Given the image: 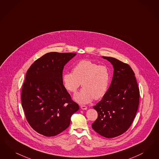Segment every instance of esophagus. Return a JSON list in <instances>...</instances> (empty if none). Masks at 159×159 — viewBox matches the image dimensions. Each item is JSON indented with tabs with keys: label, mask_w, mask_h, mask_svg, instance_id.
<instances>
[{
	"label": "esophagus",
	"mask_w": 159,
	"mask_h": 159,
	"mask_svg": "<svg viewBox=\"0 0 159 159\" xmlns=\"http://www.w3.org/2000/svg\"><path fill=\"white\" fill-rule=\"evenodd\" d=\"M81 108L82 110H87V107L85 105H81Z\"/></svg>",
	"instance_id": "esophagus-1"
}]
</instances>
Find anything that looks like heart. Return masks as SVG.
Returning <instances> with one entry per match:
<instances>
[{
    "mask_svg": "<svg viewBox=\"0 0 159 159\" xmlns=\"http://www.w3.org/2000/svg\"><path fill=\"white\" fill-rule=\"evenodd\" d=\"M62 82L64 88L73 93L77 92L81 84L83 88L74 99L77 102L85 104L106 94L109 86L110 73L106 66L84 60L74 66L72 73L63 74Z\"/></svg>",
    "mask_w": 159,
    "mask_h": 159,
    "instance_id": "1",
    "label": "heart"
}]
</instances>
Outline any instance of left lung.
<instances>
[{"mask_svg": "<svg viewBox=\"0 0 159 159\" xmlns=\"http://www.w3.org/2000/svg\"><path fill=\"white\" fill-rule=\"evenodd\" d=\"M113 67L110 87L93 108L98 118L92 124L96 132L107 138L125 133L130 126L138 109L139 89L134 73L128 64L111 57H102Z\"/></svg>", "mask_w": 159, "mask_h": 159, "instance_id": "left-lung-1", "label": "left lung"}]
</instances>
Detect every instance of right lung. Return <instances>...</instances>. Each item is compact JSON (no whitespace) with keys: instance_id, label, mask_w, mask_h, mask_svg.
Segmentation results:
<instances>
[{"instance_id":"add662e5","label":"right lung","mask_w":159,"mask_h":159,"mask_svg":"<svg viewBox=\"0 0 159 159\" xmlns=\"http://www.w3.org/2000/svg\"><path fill=\"white\" fill-rule=\"evenodd\" d=\"M76 54L47 53L27 71L21 91L22 107L31 127L45 136L65 130L72 115L79 110L62 82L64 67Z\"/></svg>"}]
</instances>
